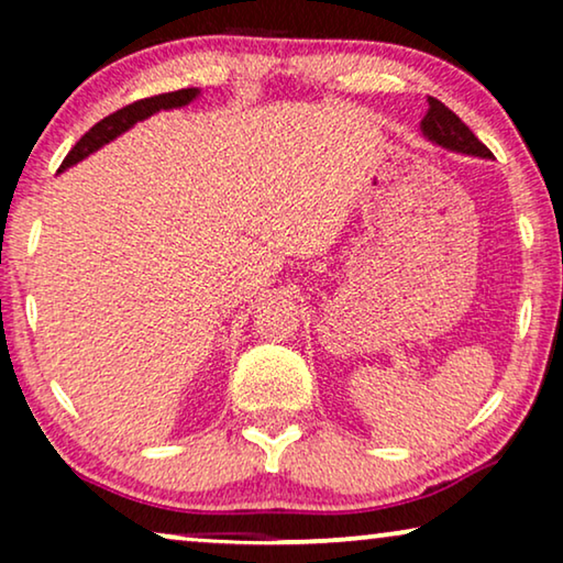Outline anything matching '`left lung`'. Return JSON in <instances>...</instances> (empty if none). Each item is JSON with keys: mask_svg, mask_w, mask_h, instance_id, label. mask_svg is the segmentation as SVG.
Returning a JSON list of instances; mask_svg holds the SVG:
<instances>
[{"mask_svg": "<svg viewBox=\"0 0 563 563\" xmlns=\"http://www.w3.org/2000/svg\"><path fill=\"white\" fill-rule=\"evenodd\" d=\"M421 130L426 137L437 145L454 150V153L474 155V157H493V153L474 137V132L466 126L459 117L451 112L446 104H441L439 99L429 97V112H426Z\"/></svg>", "mask_w": 563, "mask_h": 563, "instance_id": "obj_1", "label": "left lung"}]
</instances>
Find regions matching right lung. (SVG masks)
I'll use <instances>...</instances> for the list:
<instances>
[{
	"label": "right lung",
	"instance_id": "add662e5",
	"mask_svg": "<svg viewBox=\"0 0 563 563\" xmlns=\"http://www.w3.org/2000/svg\"><path fill=\"white\" fill-rule=\"evenodd\" d=\"M196 97H199V89H180V91H170V93H157V97L140 99V101H134V104H126L122 109H117L114 114H109L101 122L93 124L91 130L86 132L84 137L78 140L74 147H70V153L66 155V161L60 163L58 173L70 168V165L81 163L84 157H89L91 153H97L99 147L107 145V142L117 140L122 132L130 130V126H134L137 122H142V120H147V117H153L155 112H161V109L186 107V104H191Z\"/></svg>",
	"mask_w": 563,
	"mask_h": 563
}]
</instances>
